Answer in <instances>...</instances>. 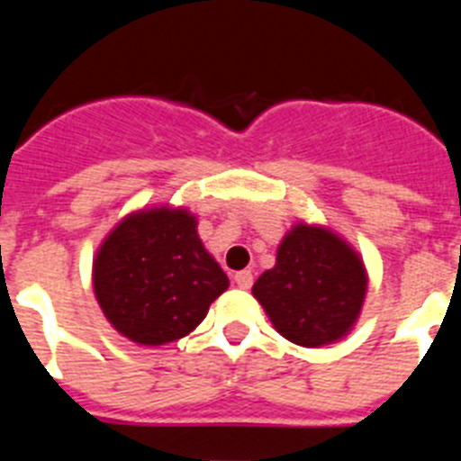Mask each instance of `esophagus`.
<instances>
[{
	"mask_svg": "<svg viewBox=\"0 0 461 461\" xmlns=\"http://www.w3.org/2000/svg\"><path fill=\"white\" fill-rule=\"evenodd\" d=\"M235 284H238L240 288H251V284H254V275H251L249 270L235 272Z\"/></svg>",
	"mask_w": 461,
	"mask_h": 461,
	"instance_id": "esophagus-1",
	"label": "esophagus"
}]
</instances>
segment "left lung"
Segmentation results:
<instances>
[{
    "label": "left lung",
    "instance_id": "8db88e82",
    "mask_svg": "<svg viewBox=\"0 0 461 461\" xmlns=\"http://www.w3.org/2000/svg\"><path fill=\"white\" fill-rule=\"evenodd\" d=\"M367 284V267L351 244L330 228L297 221L276 247L275 267L251 293L281 337L319 348L351 332Z\"/></svg>",
    "mask_w": 461,
    "mask_h": 461
}]
</instances>
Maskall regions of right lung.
I'll list each match as a JSON object with an SVG mask.
<instances>
[{"label":"right lung","mask_w":461,"mask_h":461,"mask_svg":"<svg viewBox=\"0 0 461 461\" xmlns=\"http://www.w3.org/2000/svg\"><path fill=\"white\" fill-rule=\"evenodd\" d=\"M94 295L108 323L140 346L194 332L228 288L226 272L198 238L186 207L154 205L126 214L92 263Z\"/></svg>","instance_id":"add662e5"}]
</instances>
